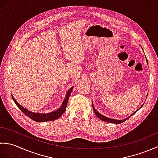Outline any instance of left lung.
Masks as SVG:
<instances>
[{
    "instance_id": "obj_1",
    "label": "left lung",
    "mask_w": 158,
    "mask_h": 158,
    "mask_svg": "<svg viewBox=\"0 0 158 158\" xmlns=\"http://www.w3.org/2000/svg\"><path fill=\"white\" fill-rule=\"evenodd\" d=\"M92 106H93V109H94V113H95V114L96 115V116L98 117V118L100 119H101V120H102V121H105V122H109V123H122V122H123L124 121H126V120H127V119L129 118V117H129L128 118H126V119H122V120H117V119H110V118H109V117H105V116H104V115H101V114H100L98 111H97V110L95 109V108L94 107V106H93V104H92ZM139 110V109H138ZM136 110V111H137ZM136 111H135V113H134L133 114H135ZM132 114V115H133ZM132 115H131V116H132Z\"/></svg>"
}]
</instances>
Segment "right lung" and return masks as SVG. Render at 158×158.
I'll use <instances>...</instances> for the list:
<instances>
[{
    "mask_svg": "<svg viewBox=\"0 0 158 158\" xmlns=\"http://www.w3.org/2000/svg\"><path fill=\"white\" fill-rule=\"evenodd\" d=\"M73 87H72L70 88L68 92L66 93V97L64 101L62 102V106L60 107V108L55 110V111L49 113H33L31 110H28L26 109H25L24 107H23L21 106L16 101L15 98H13V96H12V99L13 100V101L15 102L16 104V105L18 106V108L22 110V111L25 114V115H27L30 118L32 119V120L35 121V122H49V121H53L58 119L59 117L61 116L64 112L65 111L66 109V105H67V102H68V100L69 98V96L70 95V93H71L72 90H73Z\"/></svg>",
    "mask_w": 158,
    "mask_h": 158,
    "instance_id": "obj_1",
    "label": "right lung"
}]
</instances>
